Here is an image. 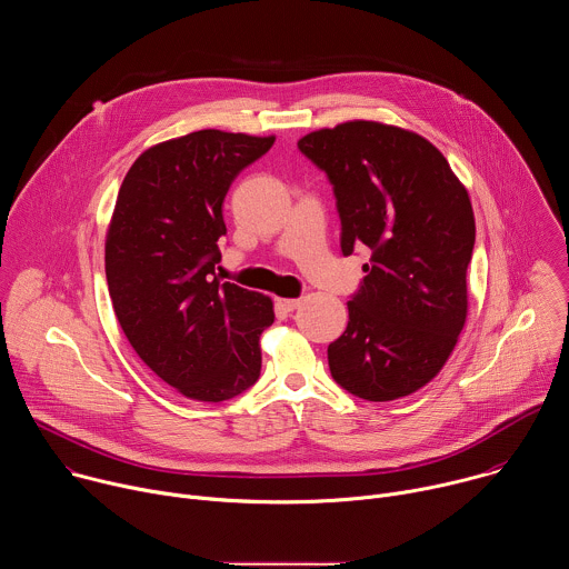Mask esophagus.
Segmentation results:
<instances>
[{
	"instance_id": "obj_1",
	"label": "esophagus",
	"mask_w": 569,
	"mask_h": 569,
	"mask_svg": "<svg viewBox=\"0 0 569 569\" xmlns=\"http://www.w3.org/2000/svg\"><path fill=\"white\" fill-rule=\"evenodd\" d=\"M299 303H301V299H286V297L277 299V308L283 312H292L295 308H299Z\"/></svg>"
}]
</instances>
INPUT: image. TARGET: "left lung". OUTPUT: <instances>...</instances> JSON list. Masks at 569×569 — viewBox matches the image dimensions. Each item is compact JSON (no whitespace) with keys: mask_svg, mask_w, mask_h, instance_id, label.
I'll return each mask as SVG.
<instances>
[{"mask_svg":"<svg viewBox=\"0 0 569 569\" xmlns=\"http://www.w3.org/2000/svg\"><path fill=\"white\" fill-rule=\"evenodd\" d=\"M297 146L333 184L342 254L371 250L347 331L329 345L331 376L365 400L410 396L443 369L466 323L468 191L437 146L396 126L347 121Z\"/></svg>","mask_w":569,"mask_h":569,"instance_id":"obj_1","label":"left lung"}]
</instances>
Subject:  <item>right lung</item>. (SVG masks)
I'll return each instance as SVG.
<instances>
[{
    "label": "right lung",
    "mask_w": 569,
    "mask_h": 569,
    "mask_svg": "<svg viewBox=\"0 0 569 569\" xmlns=\"http://www.w3.org/2000/svg\"><path fill=\"white\" fill-rule=\"evenodd\" d=\"M274 137L198 130L143 150L117 196L106 277L137 356L182 396L229 400L261 376L272 299L220 281L218 238L236 176Z\"/></svg>",
    "instance_id": "obj_1"
}]
</instances>
